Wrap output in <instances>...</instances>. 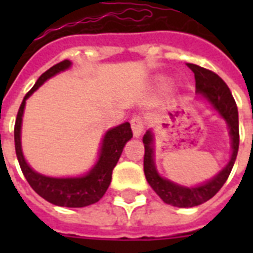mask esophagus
<instances>
[{"label":"esophagus","instance_id":"34e87169","mask_svg":"<svg viewBox=\"0 0 253 253\" xmlns=\"http://www.w3.org/2000/svg\"><path fill=\"white\" fill-rule=\"evenodd\" d=\"M131 128H132V134L135 138H139L144 130V119L142 115H134L131 119Z\"/></svg>","mask_w":253,"mask_h":253}]
</instances>
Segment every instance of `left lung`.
<instances>
[{
  "instance_id": "1",
  "label": "left lung",
  "mask_w": 253,
  "mask_h": 253,
  "mask_svg": "<svg viewBox=\"0 0 253 253\" xmlns=\"http://www.w3.org/2000/svg\"><path fill=\"white\" fill-rule=\"evenodd\" d=\"M192 69L196 79V90L202 95L206 101L211 103V106L220 114V117L226 121L230 128L231 136V159L226 167L220 170L211 180L194 188H186L172 181L163 178L156 170L154 162V135L151 131H147L143 136L144 143V174L154 189L156 194L162 198L166 204L176 206V208H193L204 204L206 201L215 196L219 189L227 181L234 163L236 160V155L239 150V115L238 107L231 91L228 89L222 79L216 73L211 72L206 68H202L196 64H186Z\"/></svg>"
}]
</instances>
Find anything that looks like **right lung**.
Returning a JSON list of instances; mask_svg holds the SVG:
<instances>
[{
	"instance_id": "obj_1",
	"label": "right lung",
	"mask_w": 253,
	"mask_h": 253,
	"mask_svg": "<svg viewBox=\"0 0 253 253\" xmlns=\"http://www.w3.org/2000/svg\"><path fill=\"white\" fill-rule=\"evenodd\" d=\"M71 61L63 60L53 65L48 71H45L38 81L35 83L31 90L25 95L22 101L19 110H18L15 126H14V142H15V154L22 173L30 186L35 192L56 206L64 208H84L95 202H98L106 193L107 188L111 182V173L117 166L123 147L131 138L132 131L128 122H125L119 126L111 128L105 134L102 139V146L99 152V159L97 164L83 177H67V178H55V177L43 176L41 173L33 170V168L26 163L21 147V126L23 110H25L26 99L37 90L44 81L55 76L56 73L63 72L71 67Z\"/></svg>"
}]
</instances>
